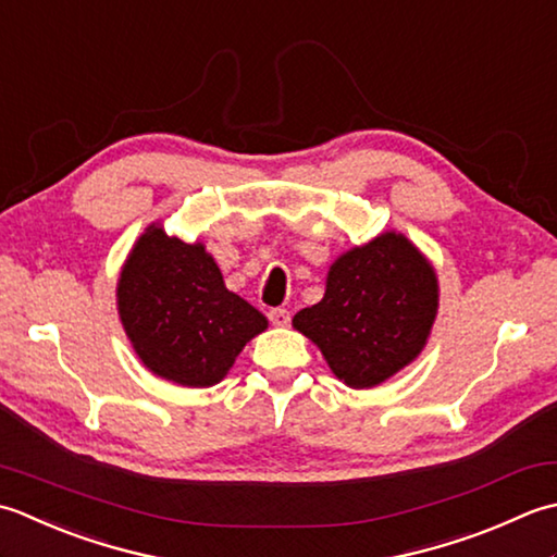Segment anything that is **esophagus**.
I'll use <instances>...</instances> for the list:
<instances>
[{
  "instance_id": "34e87169",
  "label": "esophagus",
  "mask_w": 557,
  "mask_h": 557,
  "mask_svg": "<svg viewBox=\"0 0 557 557\" xmlns=\"http://www.w3.org/2000/svg\"><path fill=\"white\" fill-rule=\"evenodd\" d=\"M269 320H271V324H276V326H286L290 322V312L283 310V308H274L269 312Z\"/></svg>"
}]
</instances>
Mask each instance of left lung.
<instances>
[{
  "mask_svg": "<svg viewBox=\"0 0 557 557\" xmlns=\"http://www.w3.org/2000/svg\"><path fill=\"white\" fill-rule=\"evenodd\" d=\"M437 274L406 235L387 231L336 259L324 298L293 317L329 368L354 389L377 387L428 344Z\"/></svg>",
  "mask_w": 557,
  "mask_h": 557,
  "instance_id": "left-lung-1",
  "label": "left lung"
}]
</instances>
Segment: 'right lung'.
I'll use <instances>...</instances> for the list:
<instances>
[{
	"instance_id": "add662e5",
	"label": "right lung",
	"mask_w": 557,
	"mask_h": 557,
	"mask_svg": "<svg viewBox=\"0 0 557 557\" xmlns=\"http://www.w3.org/2000/svg\"><path fill=\"white\" fill-rule=\"evenodd\" d=\"M117 312L132 348L153 374L183 387L219 384L267 317L225 288L201 243L151 223L120 271Z\"/></svg>"
}]
</instances>
